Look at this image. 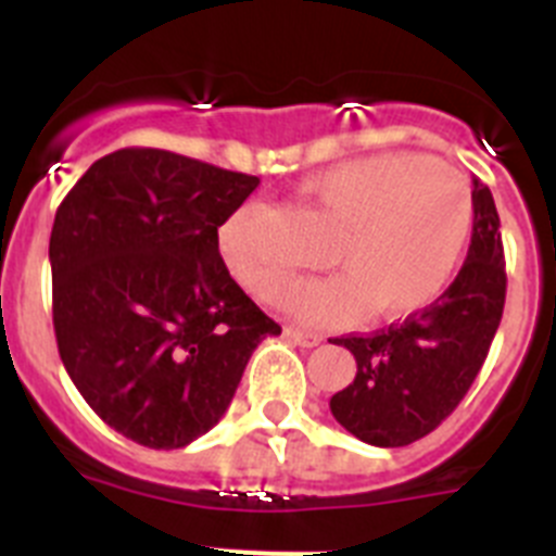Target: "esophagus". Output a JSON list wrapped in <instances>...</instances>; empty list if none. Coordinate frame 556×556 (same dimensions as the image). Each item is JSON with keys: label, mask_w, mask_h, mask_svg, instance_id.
<instances>
[{"label": "esophagus", "mask_w": 556, "mask_h": 556, "mask_svg": "<svg viewBox=\"0 0 556 556\" xmlns=\"http://www.w3.org/2000/svg\"><path fill=\"white\" fill-rule=\"evenodd\" d=\"M283 337H287L289 342H294V345H301V348H314V345H320V342H323L320 333L301 331V328H287V331H283Z\"/></svg>", "instance_id": "34e87169"}]
</instances>
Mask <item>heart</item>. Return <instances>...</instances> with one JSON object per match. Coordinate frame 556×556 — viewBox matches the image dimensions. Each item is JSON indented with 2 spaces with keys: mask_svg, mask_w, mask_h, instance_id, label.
Listing matches in <instances>:
<instances>
[{
  "mask_svg": "<svg viewBox=\"0 0 556 556\" xmlns=\"http://www.w3.org/2000/svg\"><path fill=\"white\" fill-rule=\"evenodd\" d=\"M323 217L342 228L328 264L339 273L303 283L289 308L308 326H339L424 312L454 281L473 236V194L454 166L417 152H384L323 169L303 184ZM273 214L248 203L219 228V255L255 301L281 303L294 273L269 242Z\"/></svg>",
  "mask_w": 556,
  "mask_h": 556,
  "instance_id": "b5f03b06",
  "label": "heart"
}]
</instances>
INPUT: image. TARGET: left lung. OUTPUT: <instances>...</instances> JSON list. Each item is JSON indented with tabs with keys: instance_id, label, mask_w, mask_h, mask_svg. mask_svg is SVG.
Masks as SVG:
<instances>
[{
	"instance_id": "1",
	"label": "left lung",
	"mask_w": 556,
	"mask_h": 556,
	"mask_svg": "<svg viewBox=\"0 0 556 556\" xmlns=\"http://www.w3.org/2000/svg\"><path fill=\"white\" fill-rule=\"evenodd\" d=\"M498 228L493 194L473 178V236L454 283L404 323L333 339L356 358V378L331 397V415L362 443H415L443 424L470 390L507 298Z\"/></svg>"
}]
</instances>
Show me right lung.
Instances as JSON below:
<instances>
[{
  "mask_svg": "<svg viewBox=\"0 0 556 556\" xmlns=\"http://www.w3.org/2000/svg\"><path fill=\"white\" fill-rule=\"evenodd\" d=\"M258 186L152 147L94 161L49 236L58 353L86 404L147 448H184L230 406L281 326L219 255V225Z\"/></svg>",
  "mask_w": 556,
  "mask_h": 556,
  "instance_id": "obj_1",
  "label": "right lung"
}]
</instances>
